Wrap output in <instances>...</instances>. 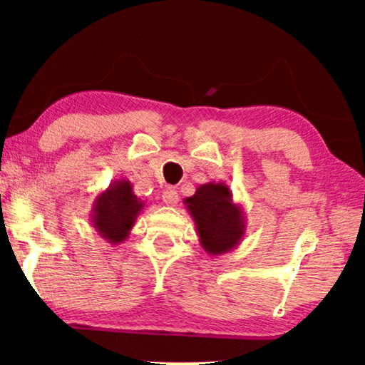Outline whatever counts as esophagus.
<instances>
[{
	"label": "esophagus",
	"instance_id": "1",
	"mask_svg": "<svg viewBox=\"0 0 365 365\" xmlns=\"http://www.w3.org/2000/svg\"><path fill=\"white\" fill-rule=\"evenodd\" d=\"M179 201V196L178 192L174 191V189H166V191L163 192V204L164 206H176Z\"/></svg>",
	"mask_w": 365,
	"mask_h": 365
}]
</instances>
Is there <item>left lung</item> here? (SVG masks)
<instances>
[{
    "label": "left lung",
    "mask_w": 365,
    "mask_h": 365,
    "mask_svg": "<svg viewBox=\"0 0 365 365\" xmlns=\"http://www.w3.org/2000/svg\"><path fill=\"white\" fill-rule=\"evenodd\" d=\"M184 204L196 226L199 244L209 256H221L241 244L246 234V214L226 184H202L191 197L184 199Z\"/></svg>",
    "instance_id": "8db88e82"
}]
</instances>
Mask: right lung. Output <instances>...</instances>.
I'll list each match as a JSON object with an SVG mask.
<instances>
[{
	"label": "right lung",
	"instance_id": "1",
	"mask_svg": "<svg viewBox=\"0 0 365 365\" xmlns=\"http://www.w3.org/2000/svg\"><path fill=\"white\" fill-rule=\"evenodd\" d=\"M143 209L144 202L134 194L133 182L116 179L94 197L91 226L104 241L118 246L129 237Z\"/></svg>",
	"mask_w": 365,
	"mask_h": 365
}]
</instances>
